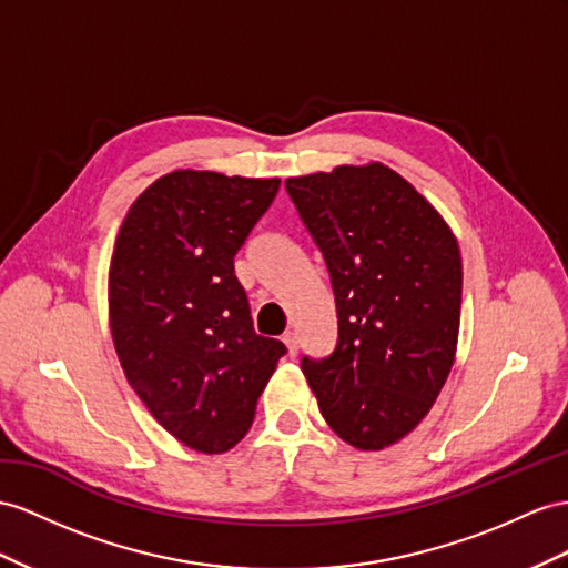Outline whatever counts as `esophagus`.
<instances>
[{
	"label": "esophagus",
	"mask_w": 568,
	"mask_h": 568,
	"mask_svg": "<svg viewBox=\"0 0 568 568\" xmlns=\"http://www.w3.org/2000/svg\"><path fill=\"white\" fill-rule=\"evenodd\" d=\"M283 343H285V347H287V355L295 357V355H297V333L287 331L285 336H283Z\"/></svg>",
	"instance_id": "obj_1"
}]
</instances>
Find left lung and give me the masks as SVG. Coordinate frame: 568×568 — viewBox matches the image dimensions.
<instances>
[{"mask_svg":"<svg viewBox=\"0 0 568 568\" xmlns=\"http://www.w3.org/2000/svg\"><path fill=\"white\" fill-rule=\"evenodd\" d=\"M324 254L338 343L302 372L328 427L362 450H382L429 413L454 367L463 264L432 203L382 163L285 180Z\"/></svg>","mask_w":568,"mask_h":568,"instance_id":"8db88e82","label":"left lung"}]
</instances>
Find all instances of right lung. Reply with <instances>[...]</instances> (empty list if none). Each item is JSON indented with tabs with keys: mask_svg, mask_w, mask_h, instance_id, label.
<instances>
[{
	"mask_svg": "<svg viewBox=\"0 0 568 568\" xmlns=\"http://www.w3.org/2000/svg\"><path fill=\"white\" fill-rule=\"evenodd\" d=\"M281 180L174 170L129 209L110 264L114 351L145 408L174 439L223 454L250 432L278 359L256 336L235 254Z\"/></svg>",
	"mask_w": 568,
	"mask_h": 568,
	"instance_id": "1",
	"label": "right lung"
}]
</instances>
